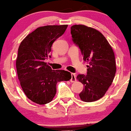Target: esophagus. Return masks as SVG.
<instances>
[{
	"instance_id": "esophagus-1",
	"label": "esophagus",
	"mask_w": 131,
	"mask_h": 131,
	"mask_svg": "<svg viewBox=\"0 0 131 131\" xmlns=\"http://www.w3.org/2000/svg\"><path fill=\"white\" fill-rule=\"evenodd\" d=\"M70 81L71 82H75L76 81V76H75V74L71 73V78Z\"/></svg>"
}]
</instances>
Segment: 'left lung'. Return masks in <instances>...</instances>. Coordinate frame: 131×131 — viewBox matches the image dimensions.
Returning a JSON list of instances; mask_svg holds the SVG:
<instances>
[{
    "label": "left lung",
    "instance_id": "left-lung-1",
    "mask_svg": "<svg viewBox=\"0 0 131 131\" xmlns=\"http://www.w3.org/2000/svg\"><path fill=\"white\" fill-rule=\"evenodd\" d=\"M71 34L83 61L89 62L87 74L77 76L83 85L80 98L84 102L96 101L104 96L113 81L116 70L114 52L104 36L93 28L74 25Z\"/></svg>",
    "mask_w": 131,
    "mask_h": 131
}]
</instances>
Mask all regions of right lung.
Wrapping results in <instances>:
<instances>
[{
  "label": "right lung",
  "instance_id": "obj_1",
  "mask_svg": "<svg viewBox=\"0 0 131 131\" xmlns=\"http://www.w3.org/2000/svg\"><path fill=\"white\" fill-rule=\"evenodd\" d=\"M67 27H40L20 42L16 62L17 74L24 93L35 103L42 105L52 101L57 82L71 78L70 72L52 70L45 62L53 42L64 34Z\"/></svg>",
  "mask_w": 131,
  "mask_h": 131
}]
</instances>
